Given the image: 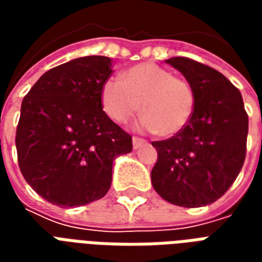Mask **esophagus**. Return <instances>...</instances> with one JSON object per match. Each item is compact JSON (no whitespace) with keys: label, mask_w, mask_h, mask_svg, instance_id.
I'll return each mask as SVG.
<instances>
[{"label":"esophagus","mask_w":262,"mask_h":262,"mask_svg":"<svg viewBox=\"0 0 262 262\" xmlns=\"http://www.w3.org/2000/svg\"><path fill=\"white\" fill-rule=\"evenodd\" d=\"M133 148H139L142 147L143 144H146V140L142 139V137H137V136H133Z\"/></svg>","instance_id":"34e87169"}]
</instances>
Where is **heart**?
<instances>
[{
    "label": "heart",
    "mask_w": 262,
    "mask_h": 262,
    "mask_svg": "<svg viewBox=\"0 0 262 262\" xmlns=\"http://www.w3.org/2000/svg\"><path fill=\"white\" fill-rule=\"evenodd\" d=\"M105 114L118 123H126L143 109L139 127L170 137L182 132L192 119L196 95L181 77L154 63L127 69L122 81L108 78L101 88Z\"/></svg>",
    "instance_id": "1"
}]
</instances>
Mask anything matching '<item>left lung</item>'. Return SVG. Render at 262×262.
I'll return each instance as SVG.
<instances>
[{
	"label": "left lung",
	"instance_id": "8db88e82",
	"mask_svg": "<svg viewBox=\"0 0 262 262\" xmlns=\"http://www.w3.org/2000/svg\"><path fill=\"white\" fill-rule=\"evenodd\" d=\"M165 63L192 85L196 105L184 130L151 143L159 154L151 184L172 205L206 206L223 196L242 171L247 112L240 91L217 70L188 57H171Z\"/></svg>",
	"mask_w": 262,
	"mask_h": 262
}]
</instances>
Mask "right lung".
<instances>
[{
	"instance_id": "1",
	"label": "right lung",
	"mask_w": 262,
	"mask_h": 262,
	"mask_svg": "<svg viewBox=\"0 0 262 262\" xmlns=\"http://www.w3.org/2000/svg\"><path fill=\"white\" fill-rule=\"evenodd\" d=\"M112 60L85 56L49 70L22 101L16 153L26 182L48 202L73 208L106 195L112 165L132 136L109 119L101 88Z\"/></svg>"
}]
</instances>
